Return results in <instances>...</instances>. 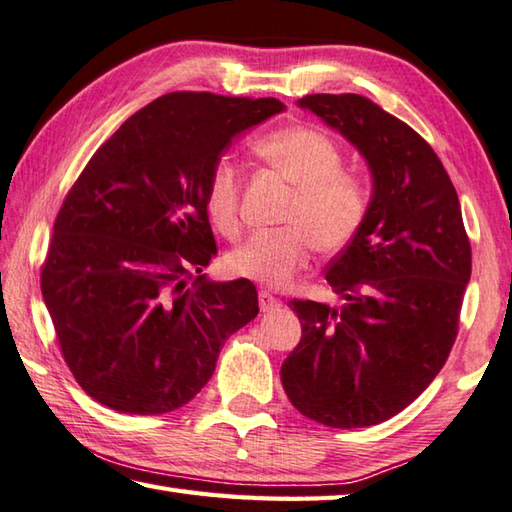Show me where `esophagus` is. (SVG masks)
<instances>
[{
	"instance_id": "obj_1",
	"label": "esophagus",
	"mask_w": 512,
	"mask_h": 512,
	"mask_svg": "<svg viewBox=\"0 0 512 512\" xmlns=\"http://www.w3.org/2000/svg\"><path fill=\"white\" fill-rule=\"evenodd\" d=\"M280 304H282V302L277 300V297H275L273 293L259 291V309H262L264 313H266V311H275Z\"/></svg>"
}]
</instances>
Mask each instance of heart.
I'll return each instance as SVG.
<instances>
[{"mask_svg":"<svg viewBox=\"0 0 512 512\" xmlns=\"http://www.w3.org/2000/svg\"><path fill=\"white\" fill-rule=\"evenodd\" d=\"M257 154L297 190L284 230L255 232L232 250L228 268L244 280L284 286L309 266L313 248L336 253L356 237L369 212L371 192L356 172L342 170V152L313 127H286L268 134ZM241 167L224 156L212 165L206 185L208 215L226 237L237 239Z\"/></svg>","mask_w":512,"mask_h":512,"instance_id":"b5f03b06","label":"heart"}]
</instances>
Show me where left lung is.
I'll return each mask as SVG.
<instances>
[{"label":"left lung","mask_w":512,"mask_h":512,"mask_svg":"<svg viewBox=\"0 0 512 512\" xmlns=\"http://www.w3.org/2000/svg\"><path fill=\"white\" fill-rule=\"evenodd\" d=\"M365 156L369 212L327 266L345 304L288 306L302 340L282 365L300 414L327 427H367L405 410L457 340L472 253L457 190L434 150L403 120L358 94L297 100Z\"/></svg>","instance_id":"8db88e82"}]
</instances>
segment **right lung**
Returning a JSON list of instances; mask_svg holds the SVG:
<instances>
[{
  "label": "right lung",
  "mask_w": 512,
  "mask_h": 512,
  "mask_svg": "<svg viewBox=\"0 0 512 512\" xmlns=\"http://www.w3.org/2000/svg\"><path fill=\"white\" fill-rule=\"evenodd\" d=\"M280 111L275 98L165 94L127 118L73 183L42 295L64 362L100 405L179 410L259 313L253 282L203 273L217 255L206 185L232 138Z\"/></svg>",
  "instance_id": "1"
}]
</instances>
